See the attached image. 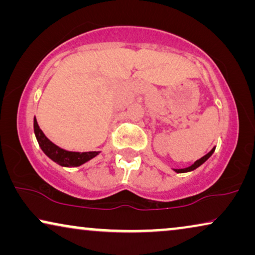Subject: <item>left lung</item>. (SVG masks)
<instances>
[{"instance_id":"left-lung-1","label":"left lung","mask_w":255,"mask_h":255,"mask_svg":"<svg viewBox=\"0 0 255 255\" xmlns=\"http://www.w3.org/2000/svg\"><path fill=\"white\" fill-rule=\"evenodd\" d=\"M215 149H216V147H214L211 149L210 152L208 153V154H205L204 156H202L201 159H198V160H196V161H195L193 165L191 166H189V167H187V168H181V169H173L174 172H176V173H188V172H191V170H194V169H196V168H198V167H200L201 165H203V163L207 161V160L210 158V156L212 155V153L215 152Z\"/></svg>"}]
</instances>
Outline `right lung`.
Segmentation results:
<instances>
[{"mask_svg": "<svg viewBox=\"0 0 255 255\" xmlns=\"http://www.w3.org/2000/svg\"><path fill=\"white\" fill-rule=\"evenodd\" d=\"M33 130L34 135H36L37 141L40 146L41 151H43L52 161H54L55 163H58V165H60L62 167H79L100 154V151L73 152L59 147V146L55 145L54 142H52L50 139L44 134V132L40 130L39 125L37 123L36 117L33 118Z\"/></svg>", "mask_w": 255, "mask_h": 255, "instance_id": "right-lung-1", "label": "right lung"}]
</instances>
